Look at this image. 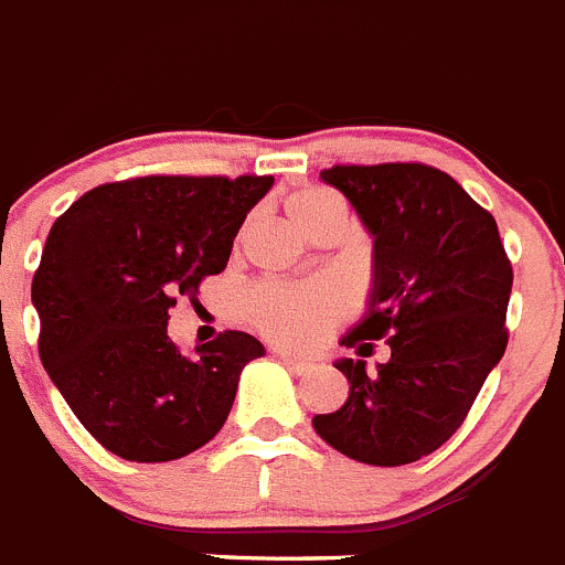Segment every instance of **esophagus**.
I'll use <instances>...</instances> for the list:
<instances>
[{
	"instance_id": "esophagus-1",
	"label": "esophagus",
	"mask_w": 565,
	"mask_h": 565,
	"mask_svg": "<svg viewBox=\"0 0 565 565\" xmlns=\"http://www.w3.org/2000/svg\"><path fill=\"white\" fill-rule=\"evenodd\" d=\"M278 358H281V361L289 366V370L298 372V375H303V372H307V370H312L310 361H303V358H298V355H289V352H278Z\"/></svg>"
}]
</instances>
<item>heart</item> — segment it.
<instances>
[{
    "label": "heart",
    "instance_id": "1",
    "mask_svg": "<svg viewBox=\"0 0 565 565\" xmlns=\"http://www.w3.org/2000/svg\"><path fill=\"white\" fill-rule=\"evenodd\" d=\"M335 195L327 190H303L287 201L289 222L303 233V227L335 204ZM352 310V289L335 278L289 284L262 281L244 298V316L255 330L281 347H312L330 335Z\"/></svg>",
    "mask_w": 565,
    "mask_h": 565
}]
</instances>
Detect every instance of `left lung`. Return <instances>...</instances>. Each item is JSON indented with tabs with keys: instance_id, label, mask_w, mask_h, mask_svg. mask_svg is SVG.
Masks as SVG:
<instances>
[{
	"instance_id": "1",
	"label": "left lung",
	"mask_w": 565,
	"mask_h": 565,
	"mask_svg": "<svg viewBox=\"0 0 565 565\" xmlns=\"http://www.w3.org/2000/svg\"><path fill=\"white\" fill-rule=\"evenodd\" d=\"M321 179L375 238L370 310L343 343L366 358L384 338L392 358L377 372L361 358L338 361L350 398L312 426L352 460L412 463L460 429L507 352L512 262L492 213L438 167L335 164Z\"/></svg>"
}]
</instances>
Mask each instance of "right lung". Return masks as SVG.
I'll return each instance as SVG.
<instances>
[{"mask_svg":"<svg viewBox=\"0 0 565 565\" xmlns=\"http://www.w3.org/2000/svg\"><path fill=\"white\" fill-rule=\"evenodd\" d=\"M273 175H139L87 190L33 273L39 358L82 426L125 460L161 463L215 438L262 341L224 330L193 358L167 338L175 298L230 262Z\"/></svg>","mask_w":565,"mask_h":565,"instance_id":"right-lung-1","label":"right lung"}]
</instances>
